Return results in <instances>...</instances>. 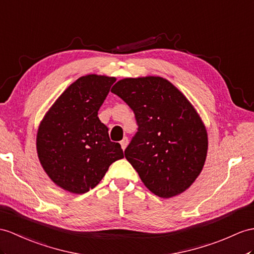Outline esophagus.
I'll use <instances>...</instances> for the list:
<instances>
[{
  "label": "esophagus",
  "mask_w": 254,
  "mask_h": 254,
  "mask_svg": "<svg viewBox=\"0 0 254 254\" xmlns=\"http://www.w3.org/2000/svg\"><path fill=\"white\" fill-rule=\"evenodd\" d=\"M121 145H122L123 150H125V148L127 147V145H128V138L127 137H125L121 141Z\"/></svg>",
  "instance_id": "34e87169"
}]
</instances>
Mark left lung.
Returning <instances> with one entry per match:
<instances>
[{
    "mask_svg": "<svg viewBox=\"0 0 254 254\" xmlns=\"http://www.w3.org/2000/svg\"><path fill=\"white\" fill-rule=\"evenodd\" d=\"M111 91L134 113L138 131L125 157L145 187L162 198L189 189L205 164L208 137L188 99L158 76L124 78Z\"/></svg>",
    "mask_w": 254,
    "mask_h": 254,
    "instance_id": "1",
    "label": "left lung"
}]
</instances>
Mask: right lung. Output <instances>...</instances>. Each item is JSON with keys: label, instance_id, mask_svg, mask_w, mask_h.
Returning <instances> with one entry per match:
<instances>
[{"label": "right lung", "instance_id": "1", "mask_svg": "<svg viewBox=\"0 0 254 254\" xmlns=\"http://www.w3.org/2000/svg\"><path fill=\"white\" fill-rule=\"evenodd\" d=\"M115 77L90 74L67 87L42 121L36 148L52 180L71 193L84 194L102 180L111 164L124 157L98 111Z\"/></svg>", "mask_w": 254, "mask_h": 254}]
</instances>
